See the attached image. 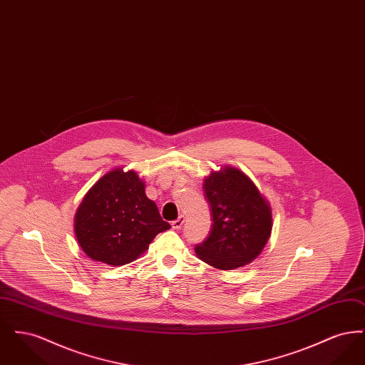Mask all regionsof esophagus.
<instances>
[{
	"mask_svg": "<svg viewBox=\"0 0 365 365\" xmlns=\"http://www.w3.org/2000/svg\"><path fill=\"white\" fill-rule=\"evenodd\" d=\"M183 223H185V217L180 215V216H179L176 220H174V222L171 223V226H173L174 230H180L182 226H183Z\"/></svg>",
	"mask_w": 365,
	"mask_h": 365,
	"instance_id": "1",
	"label": "esophagus"
}]
</instances>
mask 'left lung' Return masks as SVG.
<instances>
[{
    "label": "left lung",
    "mask_w": 365,
    "mask_h": 365,
    "mask_svg": "<svg viewBox=\"0 0 365 365\" xmlns=\"http://www.w3.org/2000/svg\"><path fill=\"white\" fill-rule=\"evenodd\" d=\"M212 212L208 240L195 246L202 261L217 269H235L260 256L272 231V210L256 185L235 167L225 165L204 179Z\"/></svg>",
    "instance_id": "obj_1"
}]
</instances>
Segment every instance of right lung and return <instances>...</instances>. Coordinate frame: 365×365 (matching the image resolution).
<instances>
[{"label": "right lung", "instance_id": "obj_1", "mask_svg": "<svg viewBox=\"0 0 365 365\" xmlns=\"http://www.w3.org/2000/svg\"><path fill=\"white\" fill-rule=\"evenodd\" d=\"M170 228L146 197L145 182L120 167L90 187L73 219L81 249L91 260L115 267L137 260L158 232Z\"/></svg>", "mask_w": 365, "mask_h": 365}]
</instances>
